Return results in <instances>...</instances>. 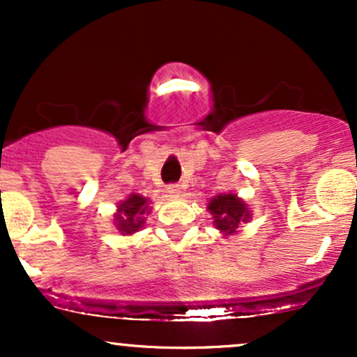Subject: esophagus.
Segmentation results:
<instances>
[{"instance_id": "obj_1", "label": "esophagus", "mask_w": 357, "mask_h": 357, "mask_svg": "<svg viewBox=\"0 0 357 357\" xmlns=\"http://www.w3.org/2000/svg\"><path fill=\"white\" fill-rule=\"evenodd\" d=\"M166 191L169 192L171 196H178L179 192H181V186H179V184H176V183H173V184H167Z\"/></svg>"}]
</instances>
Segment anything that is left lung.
Wrapping results in <instances>:
<instances>
[{"label":"left lung","mask_w":357,"mask_h":357,"mask_svg":"<svg viewBox=\"0 0 357 357\" xmlns=\"http://www.w3.org/2000/svg\"><path fill=\"white\" fill-rule=\"evenodd\" d=\"M208 210L215 218V227L220 231L227 233H235L240 223H245L250 218V211L247 210V204L241 199L236 198L235 195H220L216 198H213L210 204H208Z\"/></svg>","instance_id":"obj_1"}]
</instances>
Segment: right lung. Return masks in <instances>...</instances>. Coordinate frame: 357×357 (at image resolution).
<instances>
[{
    "mask_svg": "<svg viewBox=\"0 0 357 357\" xmlns=\"http://www.w3.org/2000/svg\"><path fill=\"white\" fill-rule=\"evenodd\" d=\"M149 213L147 199L144 196L130 195L126 202L119 204L116 213V227L122 235H132L144 225V213Z\"/></svg>",
    "mask_w": 357,
    "mask_h": 357,
    "instance_id": "1",
    "label": "right lung"
}]
</instances>
